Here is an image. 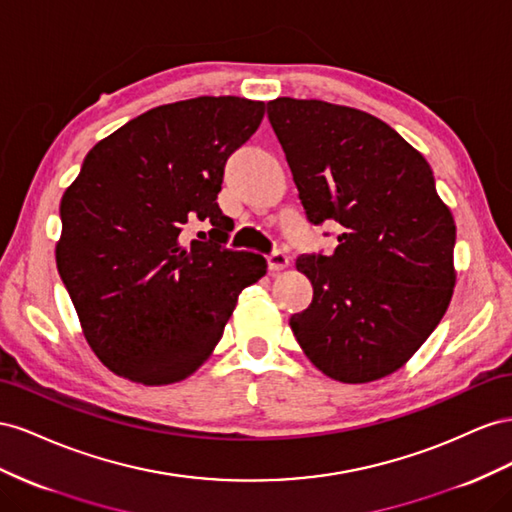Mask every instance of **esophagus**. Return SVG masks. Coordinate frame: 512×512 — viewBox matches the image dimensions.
I'll return each mask as SVG.
<instances>
[{
  "label": "esophagus",
  "instance_id": "esophagus-1",
  "mask_svg": "<svg viewBox=\"0 0 512 512\" xmlns=\"http://www.w3.org/2000/svg\"><path fill=\"white\" fill-rule=\"evenodd\" d=\"M268 268H270V272H283V270H287L289 268V257L283 251H274L268 257Z\"/></svg>",
  "mask_w": 512,
  "mask_h": 512
}]
</instances>
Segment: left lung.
Listing matches in <instances>:
<instances>
[{"mask_svg":"<svg viewBox=\"0 0 512 512\" xmlns=\"http://www.w3.org/2000/svg\"><path fill=\"white\" fill-rule=\"evenodd\" d=\"M268 118L309 221L343 227L332 255L298 257L313 302L289 326L321 373L375 382L401 369L448 309L455 218L425 156L375 115L283 96Z\"/></svg>","mask_w":512,"mask_h":512,"instance_id":"obj_1","label":"left lung"}]
</instances>
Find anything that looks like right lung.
<instances>
[{
    "mask_svg": "<svg viewBox=\"0 0 512 512\" xmlns=\"http://www.w3.org/2000/svg\"><path fill=\"white\" fill-rule=\"evenodd\" d=\"M264 111L238 96L160 105L98 141L66 188L57 270L87 345L128 382L167 386L193 375L240 291L266 274L264 255L223 246L231 218L216 203L229 154ZM191 220L213 225L210 241L183 242Z\"/></svg>",
    "mask_w": 512,
    "mask_h": 512,
    "instance_id": "obj_1",
    "label": "right lung"
}]
</instances>
